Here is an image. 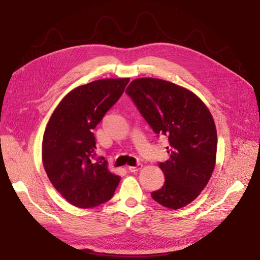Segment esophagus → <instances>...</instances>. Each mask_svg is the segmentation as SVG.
<instances>
[{"instance_id":"1","label":"esophagus","mask_w":260,"mask_h":260,"mask_svg":"<svg viewBox=\"0 0 260 260\" xmlns=\"http://www.w3.org/2000/svg\"><path fill=\"white\" fill-rule=\"evenodd\" d=\"M141 169H142V165H138V166H136V167H128V171L132 172V173L137 172V171H139Z\"/></svg>"}]
</instances>
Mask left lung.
<instances>
[{"label": "left lung", "instance_id": "left-lung-1", "mask_svg": "<svg viewBox=\"0 0 260 260\" xmlns=\"http://www.w3.org/2000/svg\"><path fill=\"white\" fill-rule=\"evenodd\" d=\"M125 92L153 131L169 137L170 159L159 163L166 181L153 199L172 210L187 206L206 187L216 163L217 132L209 108L193 91L156 78L133 80Z\"/></svg>", "mask_w": 260, "mask_h": 260}]
</instances>
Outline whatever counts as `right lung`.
Here are the masks:
<instances>
[{"mask_svg":"<svg viewBox=\"0 0 260 260\" xmlns=\"http://www.w3.org/2000/svg\"><path fill=\"white\" fill-rule=\"evenodd\" d=\"M128 78L101 79L68 92L44 132L42 161L53 187L73 206L90 209L111 199L120 177L94 159L92 129L121 97Z\"/></svg>","mask_w":260,"mask_h":260,"instance_id":"1","label":"right lung"}]
</instances>
